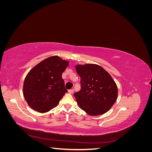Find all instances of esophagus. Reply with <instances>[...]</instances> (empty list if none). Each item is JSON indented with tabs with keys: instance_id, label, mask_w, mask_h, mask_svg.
Returning <instances> with one entry per match:
<instances>
[{
	"instance_id": "34e87169",
	"label": "esophagus",
	"mask_w": 152,
	"mask_h": 152,
	"mask_svg": "<svg viewBox=\"0 0 152 152\" xmlns=\"http://www.w3.org/2000/svg\"><path fill=\"white\" fill-rule=\"evenodd\" d=\"M73 91H74V90H73V89H70V90H68V93H70V94H73Z\"/></svg>"
}]
</instances>
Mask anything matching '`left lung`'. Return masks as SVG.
<instances>
[{
    "instance_id": "obj_1",
    "label": "left lung",
    "mask_w": 152,
    "mask_h": 152,
    "mask_svg": "<svg viewBox=\"0 0 152 152\" xmlns=\"http://www.w3.org/2000/svg\"><path fill=\"white\" fill-rule=\"evenodd\" d=\"M81 89L74 94L79 107L92 116L107 112L117 99L115 82L104 68L95 64L78 65Z\"/></svg>"
}]
</instances>
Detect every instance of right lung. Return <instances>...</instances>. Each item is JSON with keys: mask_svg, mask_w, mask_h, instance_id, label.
Wrapping results in <instances>:
<instances>
[{"mask_svg": "<svg viewBox=\"0 0 152 152\" xmlns=\"http://www.w3.org/2000/svg\"><path fill=\"white\" fill-rule=\"evenodd\" d=\"M68 63L53 56L45 59L28 73L23 91L26 102L32 109L45 113L58 105L68 92L61 75Z\"/></svg>", "mask_w": 152, "mask_h": 152, "instance_id": "right-lung-1", "label": "right lung"}]
</instances>
